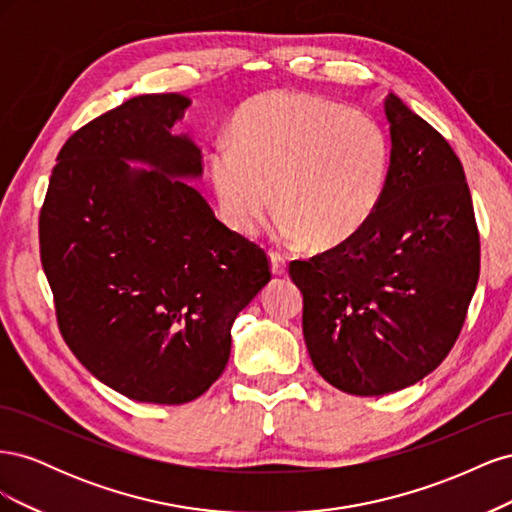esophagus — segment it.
<instances>
[{"instance_id":"34e87169","label":"esophagus","mask_w":512,"mask_h":512,"mask_svg":"<svg viewBox=\"0 0 512 512\" xmlns=\"http://www.w3.org/2000/svg\"><path fill=\"white\" fill-rule=\"evenodd\" d=\"M271 271L275 275H284L288 271L286 267V258L280 252H271Z\"/></svg>"}]
</instances>
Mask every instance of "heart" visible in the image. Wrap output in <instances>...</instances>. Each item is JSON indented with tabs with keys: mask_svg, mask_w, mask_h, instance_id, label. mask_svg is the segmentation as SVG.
Returning <instances> with one entry per match:
<instances>
[{
	"mask_svg": "<svg viewBox=\"0 0 512 512\" xmlns=\"http://www.w3.org/2000/svg\"><path fill=\"white\" fill-rule=\"evenodd\" d=\"M389 134L342 102L292 91L247 100L232 121V143L209 153V175L224 220L250 237L275 207V235L335 250L374 220L389 183Z\"/></svg>",
	"mask_w": 512,
	"mask_h": 512,
	"instance_id": "1",
	"label": "heart"
}]
</instances>
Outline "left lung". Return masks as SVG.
<instances>
[{
    "label": "left lung",
    "mask_w": 512,
    "mask_h": 512,
    "mask_svg": "<svg viewBox=\"0 0 512 512\" xmlns=\"http://www.w3.org/2000/svg\"><path fill=\"white\" fill-rule=\"evenodd\" d=\"M384 113L391 170L374 220L288 269L303 292L316 371L361 397L406 389L446 359L480 271L472 196L453 147L393 94Z\"/></svg>",
    "instance_id": "left-lung-1"
}]
</instances>
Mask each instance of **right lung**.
<instances>
[{"mask_svg": "<svg viewBox=\"0 0 512 512\" xmlns=\"http://www.w3.org/2000/svg\"><path fill=\"white\" fill-rule=\"evenodd\" d=\"M188 106L136 96L76 130L40 209L61 337L100 382L145 404L203 395L228 363L232 322L271 280L267 252L183 181L203 173L200 149L170 132Z\"/></svg>", "mask_w": 512, "mask_h": 512, "instance_id": "add662e5", "label": "right lung"}]
</instances>
